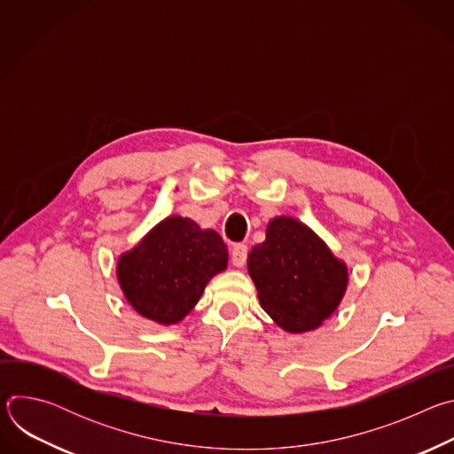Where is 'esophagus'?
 Segmentation results:
<instances>
[{
  "mask_svg": "<svg viewBox=\"0 0 454 454\" xmlns=\"http://www.w3.org/2000/svg\"><path fill=\"white\" fill-rule=\"evenodd\" d=\"M247 258V246L246 244H235L231 247V262L235 268H242Z\"/></svg>",
  "mask_w": 454,
  "mask_h": 454,
  "instance_id": "obj_1",
  "label": "esophagus"
}]
</instances>
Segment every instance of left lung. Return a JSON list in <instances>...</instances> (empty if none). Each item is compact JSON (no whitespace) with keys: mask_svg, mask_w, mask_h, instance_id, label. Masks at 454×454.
Here are the masks:
<instances>
[{"mask_svg":"<svg viewBox=\"0 0 454 454\" xmlns=\"http://www.w3.org/2000/svg\"><path fill=\"white\" fill-rule=\"evenodd\" d=\"M247 271L262 309L287 333L321 325L340 305L347 266L310 228L293 217H275L266 240L247 256Z\"/></svg>","mask_w":454,"mask_h":454,"instance_id":"1","label":"left lung"}]
</instances>
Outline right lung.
I'll list each match as a JSON object with an SVG mask.
<instances>
[{
  "mask_svg": "<svg viewBox=\"0 0 454 454\" xmlns=\"http://www.w3.org/2000/svg\"><path fill=\"white\" fill-rule=\"evenodd\" d=\"M228 249L214 230L172 215L118 258V282L133 309L161 325L181 321L210 278L226 270Z\"/></svg>",
  "mask_w": 454,
  "mask_h": 454,
  "instance_id": "obj_1",
  "label": "right lung"
}]
</instances>
